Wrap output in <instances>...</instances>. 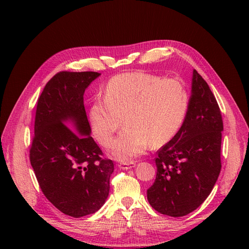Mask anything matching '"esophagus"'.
I'll return each mask as SVG.
<instances>
[{"label": "esophagus", "mask_w": 249, "mask_h": 249, "mask_svg": "<svg viewBox=\"0 0 249 249\" xmlns=\"http://www.w3.org/2000/svg\"><path fill=\"white\" fill-rule=\"evenodd\" d=\"M118 166H119V168H122L124 170H127V169H131V168L136 166V163L135 162H123V163H120Z\"/></svg>", "instance_id": "1"}]
</instances>
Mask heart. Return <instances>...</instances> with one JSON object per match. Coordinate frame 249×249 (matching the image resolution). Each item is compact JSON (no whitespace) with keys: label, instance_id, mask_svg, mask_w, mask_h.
<instances>
[{"label":"heart","instance_id":"1","mask_svg":"<svg viewBox=\"0 0 249 249\" xmlns=\"http://www.w3.org/2000/svg\"><path fill=\"white\" fill-rule=\"evenodd\" d=\"M189 95L178 79L135 71L112 78L104 100H95L89 109V122L95 139L109 147L122 126L112 154L127 162L145 152L150 143L160 146L176 136L188 110Z\"/></svg>","mask_w":249,"mask_h":249}]
</instances>
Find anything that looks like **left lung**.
Returning <instances> with one entry per match:
<instances>
[{
	"mask_svg": "<svg viewBox=\"0 0 249 249\" xmlns=\"http://www.w3.org/2000/svg\"><path fill=\"white\" fill-rule=\"evenodd\" d=\"M221 112L213 92L193 70L191 96L180 129L158 150L157 176L148 188L158 212L182 217L206 200L221 170Z\"/></svg>",
	"mask_w": 249,
	"mask_h": 249,
	"instance_id": "obj_1",
	"label": "left lung"
}]
</instances>
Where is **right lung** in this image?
<instances>
[{"instance_id": "right-lung-1", "label": "right lung", "mask_w": 249, "mask_h": 249, "mask_svg": "<svg viewBox=\"0 0 249 249\" xmlns=\"http://www.w3.org/2000/svg\"><path fill=\"white\" fill-rule=\"evenodd\" d=\"M101 73L61 71L37 102L30 162L40 189L62 213L80 218L99 211L114 164L103 159L84 107V92Z\"/></svg>"}]
</instances>
